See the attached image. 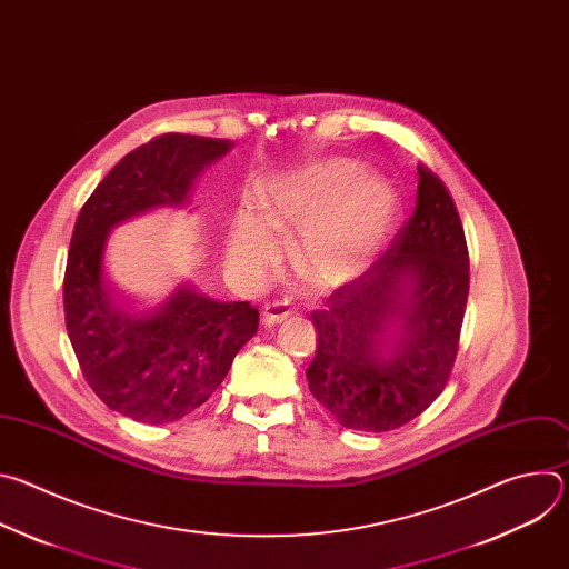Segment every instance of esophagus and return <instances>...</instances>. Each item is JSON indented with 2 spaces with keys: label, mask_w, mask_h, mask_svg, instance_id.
Listing matches in <instances>:
<instances>
[{
  "label": "esophagus",
  "mask_w": 569,
  "mask_h": 569,
  "mask_svg": "<svg viewBox=\"0 0 569 569\" xmlns=\"http://www.w3.org/2000/svg\"><path fill=\"white\" fill-rule=\"evenodd\" d=\"M290 315H292V310H290L286 303H279V301H277V303H268V306L263 308L261 321H263L266 329H272V327H277V323L286 321Z\"/></svg>",
  "instance_id": "esophagus-1"
}]
</instances>
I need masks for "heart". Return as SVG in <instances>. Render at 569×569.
<instances>
[{"instance_id": "1", "label": "heart", "mask_w": 569, "mask_h": 569, "mask_svg": "<svg viewBox=\"0 0 569 569\" xmlns=\"http://www.w3.org/2000/svg\"><path fill=\"white\" fill-rule=\"evenodd\" d=\"M356 161H321L277 178L259 208L240 207L227 238L229 270L242 283L261 279L281 257L280 233L299 229L295 268L317 288L333 290L360 277L385 242L396 198L376 178H360Z\"/></svg>"}]
</instances>
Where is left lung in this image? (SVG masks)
<instances>
[{
  "mask_svg": "<svg viewBox=\"0 0 569 569\" xmlns=\"http://www.w3.org/2000/svg\"><path fill=\"white\" fill-rule=\"evenodd\" d=\"M468 248L446 184L419 164L417 207L389 250L310 315L308 389L342 428L387 432L443 391L468 301Z\"/></svg>",
  "mask_w": 569,
  "mask_h": 569,
  "instance_id": "obj_1",
  "label": "left lung"
}]
</instances>
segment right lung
I'll list each match as a JSON object with an SVG mask.
<instances>
[{
	"instance_id": "obj_1",
	"label": "right lung",
	"mask_w": 569,
	"mask_h": 569,
	"mask_svg": "<svg viewBox=\"0 0 569 569\" xmlns=\"http://www.w3.org/2000/svg\"><path fill=\"white\" fill-rule=\"evenodd\" d=\"M233 143L161 134L128 152L78 213L62 283L69 342L88 385L139 423L180 421L218 389L259 329L248 301H216L184 283L152 306L117 299L103 272L110 229L157 207H184L196 178Z\"/></svg>"
}]
</instances>
